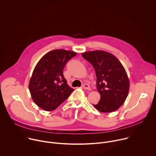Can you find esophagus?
Returning a JSON list of instances; mask_svg holds the SVG:
<instances>
[{"instance_id":"esophagus-1","label":"esophagus","mask_w":156,"mask_h":156,"mask_svg":"<svg viewBox=\"0 0 156 156\" xmlns=\"http://www.w3.org/2000/svg\"><path fill=\"white\" fill-rule=\"evenodd\" d=\"M82 87H83V89H84V90H91V87H90V86H89V84H84L82 86Z\"/></svg>"}]
</instances>
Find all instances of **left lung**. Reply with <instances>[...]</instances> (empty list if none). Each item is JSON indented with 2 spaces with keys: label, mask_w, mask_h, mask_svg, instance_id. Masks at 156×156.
Masks as SVG:
<instances>
[{
  "label": "left lung",
  "mask_w": 156,
  "mask_h": 156,
  "mask_svg": "<svg viewBox=\"0 0 156 156\" xmlns=\"http://www.w3.org/2000/svg\"><path fill=\"white\" fill-rule=\"evenodd\" d=\"M84 58L96 72V86L101 99L94 107L101 112H112L125 101L129 81L123 66L113 54L104 51L85 52Z\"/></svg>",
  "instance_id": "obj_1"
}]
</instances>
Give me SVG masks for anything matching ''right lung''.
I'll use <instances>...</instances> for the list:
<instances>
[{
    "label": "right lung",
    "instance_id": "obj_1",
    "mask_svg": "<svg viewBox=\"0 0 156 156\" xmlns=\"http://www.w3.org/2000/svg\"><path fill=\"white\" fill-rule=\"evenodd\" d=\"M76 53L63 49L51 51L37 62L29 83L33 101L43 110L52 111L67 99L73 89L64 78L65 64Z\"/></svg>",
    "mask_w": 156,
    "mask_h": 156
}]
</instances>
